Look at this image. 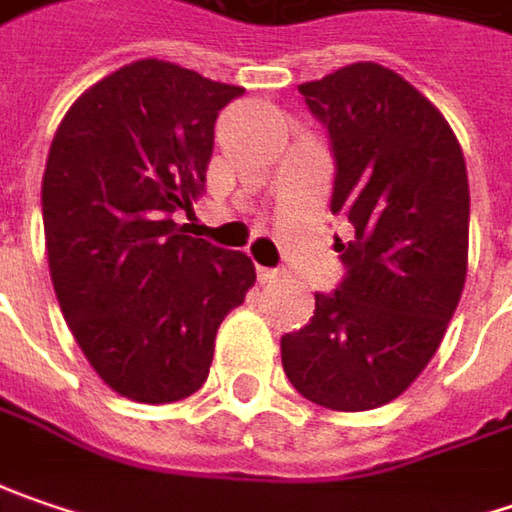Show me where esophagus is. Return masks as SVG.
<instances>
[{"instance_id":"obj_1","label":"esophagus","mask_w":512,"mask_h":512,"mask_svg":"<svg viewBox=\"0 0 512 512\" xmlns=\"http://www.w3.org/2000/svg\"><path fill=\"white\" fill-rule=\"evenodd\" d=\"M256 276H259V282H276V279L282 276V270L259 268V270H256Z\"/></svg>"}]
</instances>
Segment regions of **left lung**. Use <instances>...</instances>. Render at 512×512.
I'll use <instances>...</instances> for the list:
<instances>
[{
  "label": "left lung",
  "instance_id": "left-lung-1",
  "mask_svg": "<svg viewBox=\"0 0 512 512\" xmlns=\"http://www.w3.org/2000/svg\"><path fill=\"white\" fill-rule=\"evenodd\" d=\"M337 161L331 213L345 279L317 294L314 317L282 337L302 397L366 412L403 395L444 340L467 279L470 184L444 115L392 68L351 63L302 83Z\"/></svg>",
  "mask_w": 512,
  "mask_h": 512
}]
</instances>
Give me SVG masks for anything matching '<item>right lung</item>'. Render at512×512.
Segmentation results:
<instances>
[{
	"instance_id": "1",
	"label": "right lung",
	"mask_w": 512,
	"mask_h": 512,
	"mask_svg": "<svg viewBox=\"0 0 512 512\" xmlns=\"http://www.w3.org/2000/svg\"><path fill=\"white\" fill-rule=\"evenodd\" d=\"M242 86L138 60L65 112L42 175L54 294L91 369L117 395L175 403L210 374L221 320L253 262L172 216L204 192L218 112Z\"/></svg>"
}]
</instances>
